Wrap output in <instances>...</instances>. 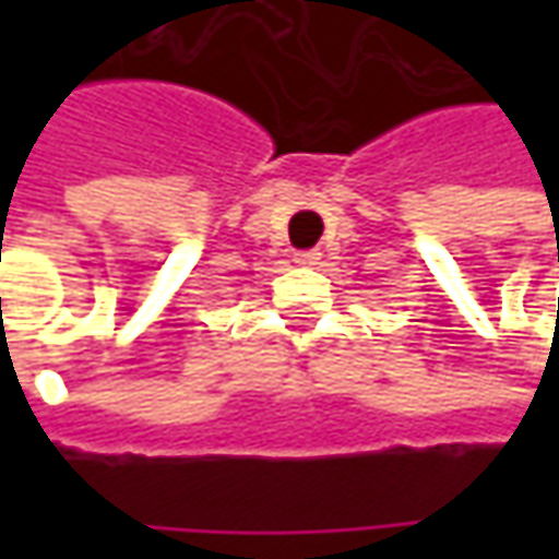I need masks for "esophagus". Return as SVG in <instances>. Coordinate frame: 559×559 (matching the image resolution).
I'll return each instance as SVG.
<instances>
[{
	"label": "esophagus",
	"mask_w": 559,
	"mask_h": 559,
	"mask_svg": "<svg viewBox=\"0 0 559 559\" xmlns=\"http://www.w3.org/2000/svg\"><path fill=\"white\" fill-rule=\"evenodd\" d=\"M295 264H305V267L320 264V248H311V251H295Z\"/></svg>",
	"instance_id": "obj_1"
}]
</instances>
